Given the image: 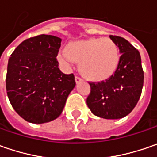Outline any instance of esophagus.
I'll return each mask as SVG.
<instances>
[{
  "mask_svg": "<svg viewBox=\"0 0 157 157\" xmlns=\"http://www.w3.org/2000/svg\"><path fill=\"white\" fill-rule=\"evenodd\" d=\"M82 81V78L80 77H78V76H76L75 77V82L77 84H78V83H80Z\"/></svg>",
  "mask_w": 157,
  "mask_h": 157,
  "instance_id": "34e87169",
  "label": "esophagus"
}]
</instances>
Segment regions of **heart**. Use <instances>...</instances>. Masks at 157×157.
I'll return each instance as SVG.
<instances>
[{
    "label": "heart",
    "mask_w": 157,
    "mask_h": 157,
    "mask_svg": "<svg viewBox=\"0 0 157 157\" xmlns=\"http://www.w3.org/2000/svg\"><path fill=\"white\" fill-rule=\"evenodd\" d=\"M62 63H79V72L91 81H104L116 71L120 53L116 44L110 38H89L70 43L64 53L58 55Z\"/></svg>",
    "instance_id": "1"
}]
</instances>
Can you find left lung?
Here are the masks:
<instances>
[{
  "label": "left lung",
  "mask_w": 157,
  "mask_h": 157,
  "mask_svg": "<svg viewBox=\"0 0 157 157\" xmlns=\"http://www.w3.org/2000/svg\"><path fill=\"white\" fill-rule=\"evenodd\" d=\"M120 49V63L114 74L105 81L89 82L91 92L86 104L94 115L121 119L135 108L143 86V70L139 52L128 41L109 36Z\"/></svg>",
  "instance_id": "left-lung-1"
}]
</instances>
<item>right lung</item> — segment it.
<instances>
[{"label": "right lung", "mask_w": 157, "mask_h": 157, "mask_svg": "<svg viewBox=\"0 0 157 157\" xmlns=\"http://www.w3.org/2000/svg\"><path fill=\"white\" fill-rule=\"evenodd\" d=\"M61 41L51 35L30 37L9 57L8 97L15 111L29 122L42 124L57 119L75 86L73 73L63 74L58 68Z\"/></svg>", "instance_id": "right-lung-1"}]
</instances>
